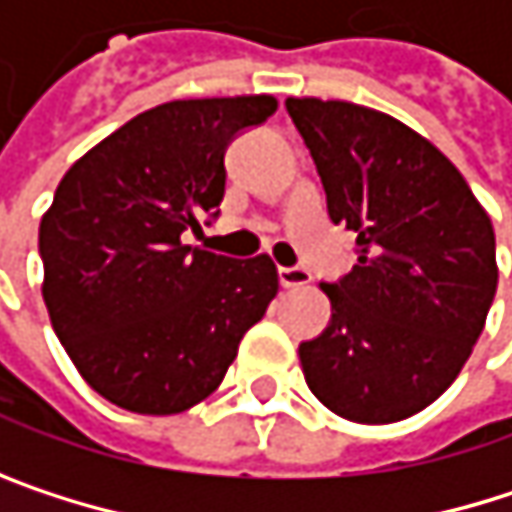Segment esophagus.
<instances>
[{
    "mask_svg": "<svg viewBox=\"0 0 512 512\" xmlns=\"http://www.w3.org/2000/svg\"><path fill=\"white\" fill-rule=\"evenodd\" d=\"M278 281H281V287L296 290V287H305L311 281V272L302 269V266H281L278 269Z\"/></svg>",
    "mask_w": 512,
    "mask_h": 512,
    "instance_id": "34e87169",
    "label": "esophagus"
}]
</instances>
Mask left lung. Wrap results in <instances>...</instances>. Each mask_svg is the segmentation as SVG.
<instances>
[{
  "mask_svg": "<svg viewBox=\"0 0 512 512\" xmlns=\"http://www.w3.org/2000/svg\"><path fill=\"white\" fill-rule=\"evenodd\" d=\"M326 189L356 234V266L320 284L326 332L299 347L311 394L356 424L427 409L460 376L495 296V231L457 165L403 121L320 97H287Z\"/></svg>",
  "mask_w": 512,
  "mask_h": 512,
  "instance_id": "obj_1",
  "label": "left lung"
}]
</instances>
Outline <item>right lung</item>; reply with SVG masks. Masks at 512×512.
Instances as JSON below:
<instances>
[{"label":"right lung","mask_w":512,"mask_h":512,"mask_svg":"<svg viewBox=\"0 0 512 512\" xmlns=\"http://www.w3.org/2000/svg\"><path fill=\"white\" fill-rule=\"evenodd\" d=\"M272 94L171 100L82 154L41 219L44 302L79 376L139 415L210 397L278 293L269 255L192 249L183 231L225 198V148Z\"/></svg>","instance_id":"1"}]
</instances>
